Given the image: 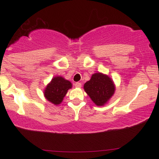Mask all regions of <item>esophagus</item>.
<instances>
[{
	"label": "esophagus",
	"instance_id": "1",
	"mask_svg": "<svg viewBox=\"0 0 159 159\" xmlns=\"http://www.w3.org/2000/svg\"><path fill=\"white\" fill-rule=\"evenodd\" d=\"M75 87H77V88H80V87H81V84L80 83V82H76V83L75 84Z\"/></svg>",
	"mask_w": 159,
	"mask_h": 159
}]
</instances>
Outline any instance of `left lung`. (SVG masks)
Here are the masks:
<instances>
[{
    "label": "left lung",
    "instance_id": "left-lung-1",
    "mask_svg": "<svg viewBox=\"0 0 159 159\" xmlns=\"http://www.w3.org/2000/svg\"><path fill=\"white\" fill-rule=\"evenodd\" d=\"M84 89L97 106H103L114 95L115 86L107 75L98 72L92 75L90 81L84 85Z\"/></svg>",
    "mask_w": 159,
    "mask_h": 159
}]
</instances>
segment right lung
Listing matches in <instances>:
<instances>
[{
    "label": "right lung",
    "mask_w": 159,
    "mask_h": 159,
    "mask_svg": "<svg viewBox=\"0 0 159 159\" xmlns=\"http://www.w3.org/2000/svg\"><path fill=\"white\" fill-rule=\"evenodd\" d=\"M72 83L61 76H56L52 79L50 83L44 90V96L49 102L57 105L63 102L67 91L72 88Z\"/></svg>",
    "instance_id": "right-lung-1"
}]
</instances>
